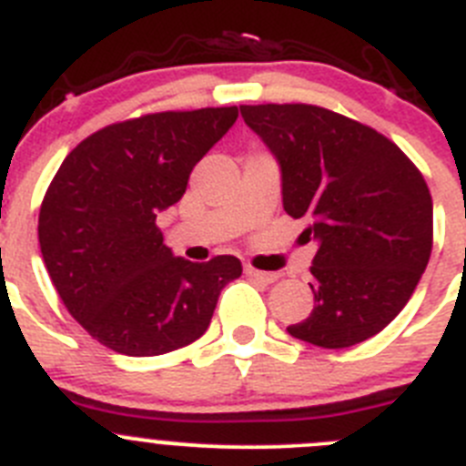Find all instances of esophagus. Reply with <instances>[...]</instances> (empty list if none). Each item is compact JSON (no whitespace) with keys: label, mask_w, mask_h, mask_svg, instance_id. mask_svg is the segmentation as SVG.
<instances>
[{"label":"esophagus","mask_w":466,"mask_h":466,"mask_svg":"<svg viewBox=\"0 0 466 466\" xmlns=\"http://www.w3.org/2000/svg\"><path fill=\"white\" fill-rule=\"evenodd\" d=\"M246 276H250V279H255V280H262V283H274L276 279H279V274H274V271H259V269H255V267H246Z\"/></svg>","instance_id":"1"}]
</instances>
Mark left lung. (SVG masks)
Masks as SVG:
<instances>
[{
    "label": "left lung",
    "instance_id": "obj_1",
    "mask_svg": "<svg viewBox=\"0 0 466 466\" xmlns=\"http://www.w3.org/2000/svg\"><path fill=\"white\" fill-rule=\"evenodd\" d=\"M279 162L288 216L316 241L309 318L288 327L320 348L379 334L406 306L431 253V197L390 139L311 104L241 106Z\"/></svg>",
    "mask_w": 466,
    "mask_h": 466
}]
</instances>
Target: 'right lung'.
I'll use <instances>...</instances> for the list:
<instances>
[{
	"instance_id": "right-lung-1",
	"label": "right lung",
	"mask_w": 466,
	"mask_h": 466,
	"mask_svg": "<svg viewBox=\"0 0 466 466\" xmlns=\"http://www.w3.org/2000/svg\"><path fill=\"white\" fill-rule=\"evenodd\" d=\"M237 118V106H223L108 125L50 183L39 213L46 269L71 316L116 353L150 358L197 341L225 285L241 276L234 255L174 258L155 225Z\"/></svg>"
}]
</instances>
